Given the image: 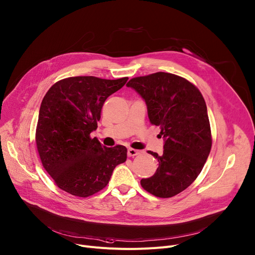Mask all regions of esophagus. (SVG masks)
Segmentation results:
<instances>
[{
	"label": "esophagus",
	"instance_id": "1",
	"mask_svg": "<svg viewBox=\"0 0 255 255\" xmlns=\"http://www.w3.org/2000/svg\"><path fill=\"white\" fill-rule=\"evenodd\" d=\"M140 154V151L135 149V148H132V147H129L128 148V151H127V155L128 157H134V156H137Z\"/></svg>",
	"mask_w": 255,
	"mask_h": 255
}]
</instances>
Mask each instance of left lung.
Segmentation results:
<instances>
[{
    "instance_id": "obj_1",
    "label": "left lung",
    "mask_w": 255,
    "mask_h": 255,
    "mask_svg": "<svg viewBox=\"0 0 255 255\" xmlns=\"http://www.w3.org/2000/svg\"><path fill=\"white\" fill-rule=\"evenodd\" d=\"M133 88L145 101L151 125L164 138L161 155L148 150L159 166L140 184L149 194L171 198L190 186L202 171L212 145L207 107L199 89L186 79L155 73L131 79Z\"/></svg>"
}]
</instances>
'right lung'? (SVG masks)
Here are the masks:
<instances>
[{"label": "right lung", "mask_w": 255, "mask_h": 255, "mask_svg": "<svg viewBox=\"0 0 255 255\" xmlns=\"http://www.w3.org/2000/svg\"><path fill=\"white\" fill-rule=\"evenodd\" d=\"M127 80L71 77L56 82L44 96L36 143L43 167L62 191L92 196L106 188L115 167L126 161L124 145L104 146L90 134L107 98Z\"/></svg>", "instance_id": "add662e5"}]
</instances>
